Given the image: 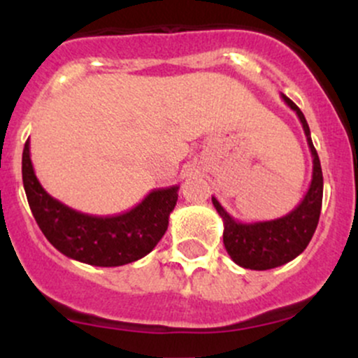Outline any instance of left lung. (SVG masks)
Listing matches in <instances>:
<instances>
[{
  "label": "left lung",
  "mask_w": 358,
  "mask_h": 358,
  "mask_svg": "<svg viewBox=\"0 0 358 358\" xmlns=\"http://www.w3.org/2000/svg\"><path fill=\"white\" fill-rule=\"evenodd\" d=\"M281 97L296 113L299 122L303 124L311 156H313L311 183L301 202L298 203L296 208L279 219L245 224V222L234 219L231 213L219 203V200L212 196L213 207L224 220L225 249L232 261L245 269H273L298 257L310 244L316 225H318L320 212H322L323 173L318 153L311 141L310 126L298 106L285 94H281Z\"/></svg>",
  "instance_id": "1"
}]
</instances>
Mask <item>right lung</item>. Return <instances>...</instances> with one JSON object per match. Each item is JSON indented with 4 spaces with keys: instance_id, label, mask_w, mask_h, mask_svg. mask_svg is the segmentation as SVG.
Instances as JSON below:
<instances>
[{
    "instance_id": "1",
    "label": "right lung",
    "mask_w": 358,
    "mask_h": 358,
    "mask_svg": "<svg viewBox=\"0 0 358 358\" xmlns=\"http://www.w3.org/2000/svg\"><path fill=\"white\" fill-rule=\"evenodd\" d=\"M23 187L40 231L64 256L99 268H116L145 257L165 236L178 200V187L150 192L141 203L119 215L82 213L45 192L30 158V141L22 158Z\"/></svg>"
}]
</instances>
